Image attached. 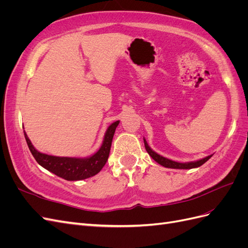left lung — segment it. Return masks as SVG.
Wrapping results in <instances>:
<instances>
[{
    "instance_id": "left-lung-1",
    "label": "left lung",
    "mask_w": 248,
    "mask_h": 248,
    "mask_svg": "<svg viewBox=\"0 0 248 248\" xmlns=\"http://www.w3.org/2000/svg\"><path fill=\"white\" fill-rule=\"evenodd\" d=\"M144 142H145V148L147 150V152L149 153V155L151 156L157 163H159L160 166H162L164 168H169V169L190 170V169H194V168H199V167L202 166V164H204L207 160H209L212 157V155H209V156L205 157V158H202V159L197 160V161H190V162H184V163L177 162V161H174V160L168 159V158H166V157H163L159 154H157L156 152H154L153 150L149 147L148 142L145 139H144Z\"/></svg>"
}]
</instances>
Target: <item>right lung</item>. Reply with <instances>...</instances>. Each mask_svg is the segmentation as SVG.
<instances>
[{"label": "right lung", "instance_id": "1", "mask_svg": "<svg viewBox=\"0 0 248 248\" xmlns=\"http://www.w3.org/2000/svg\"><path fill=\"white\" fill-rule=\"evenodd\" d=\"M119 122L120 121H116L108 126L106 134H104V139L100 149L95 154L86 157V158L59 157L41 153L34 148L26 131L24 133L30 151H31L36 161L42 168L51 171L52 174L57 175L58 177L68 180V181H78V180H84L98 174L104 167V164L107 163L110 151L112 138H114Z\"/></svg>", "mask_w": 248, "mask_h": 248}]
</instances>
